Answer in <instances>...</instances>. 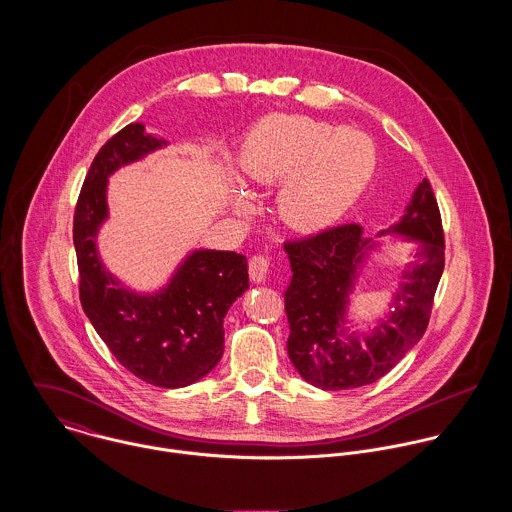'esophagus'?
Listing matches in <instances>:
<instances>
[{"mask_svg":"<svg viewBox=\"0 0 512 512\" xmlns=\"http://www.w3.org/2000/svg\"><path fill=\"white\" fill-rule=\"evenodd\" d=\"M268 268H270V260L266 256H252L248 262V272H250V280L254 284H262L266 282L268 276Z\"/></svg>","mask_w":512,"mask_h":512,"instance_id":"obj_1","label":"esophagus"}]
</instances>
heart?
Returning a JSON list of instances; mask_svg holds the SVG:
<instances>
[{"label": "heart", "instance_id": "obj_1", "mask_svg": "<svg viewBox=\"0 0 512 512\" xmlns=\"http://www.w3.org/2000/svg\"><path fill=\"white\" fill-rule=\"evenodd\" d=\"M240 167L254 185L286 179L278 195L280 217L297 230H315L357 201L372 175L374 149L355 130L331 132L305 116L274 114L246 136Z\"/></svg>", "mask_w": 512, "mask_h": 512}]
</instances>
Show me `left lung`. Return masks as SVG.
Returning <instances> with one entry per match:
<instances>
[{
    "label": "left lung",
    "instance_id": "obj_1",
    "mask_svg": "<svg viewBox=\"0 0 512 512\" xmlns=\"http://www.w3.org/2000/svg\"><path fill=\"white\" fill-rule=\"evenodd\" d=\"M398 234L414 244L402 268L390 311L361 333L349 321L351 295L378 240L363 238L359 224L327 228L286 242L292 282L286 290L288 355L309 384L323 390L361 388L382 378L426 333L445 264L438 201L424 179L402 219L376 236Z\"/></svg>",
    "mask_w": 512,
    "mask_h": 512
}]
</instances>
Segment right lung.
Masks as SVG:
<instances>
[{
  "label": "right lung",
  "mask_w": 512,
  "mask_h": 512,
  "mask_svg": "<svg viewBox=\"0 0 512 512\" xmlns=\"http://www.w3.org/2000/svg\"><path fill=\"white\" fill-rule=\"evenodd\" d=\"M165 146L130 124L100 147L78 195L73 240L82 309L116 361L147 384L183 388L219 365L226 311L248 290L246 256L193 250L163 288L140 293L106 270L96 240L110 217V175Z\"/></svg>",
  "instance_id": "1"
}]
</instances>
